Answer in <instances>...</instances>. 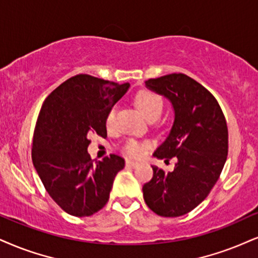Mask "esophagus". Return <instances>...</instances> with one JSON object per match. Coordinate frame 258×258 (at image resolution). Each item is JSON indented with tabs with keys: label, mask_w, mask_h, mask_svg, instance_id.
Segmentation results:
<instances>
[{
	"label": "esophagus",
	"mask_w": 258,
	"mask_h": 258,
	"mask_svg": "<svg viewBox=\"0 0 258 258\" xmlns=\"http://www.w3.org/2000/svg\"><path fill=\"white\" fill-rule=\"evenodd\" d=\"M125 164H126V166H129V167H138L139 166L138 161H133V160H126Z\"/></svg>",
	"instance_id": "esophagus-1"
}]
</instances>
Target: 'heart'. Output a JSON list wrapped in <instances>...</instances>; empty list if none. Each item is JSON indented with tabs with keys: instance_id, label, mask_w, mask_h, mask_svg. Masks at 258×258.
<instances>
[{
	"instance_id": "b5f03b06",
	"label": "heart",
	"mask_w": 258,
	"mask_h": 258,
	"mask_svg": "<svg viewBox=\"0 0 258 258\" xmlns=\"http://www.w3.org/2000/svg\"><path fill=\"white\" fill-rule=\"evenodd\" d=\"M135 103L138 109L141 111V113L148 120L157 119L164 110L163 98L153 91H140L136 94ZM114 122H116V109L112 107V109L109 110V112L106 114V118H105L106 128L112 129ZM147 142L138 141L135 139H128L123 145V152L132 158H139L144 154L145 148L147 147Z\"/></svg>"
}]
</instances>
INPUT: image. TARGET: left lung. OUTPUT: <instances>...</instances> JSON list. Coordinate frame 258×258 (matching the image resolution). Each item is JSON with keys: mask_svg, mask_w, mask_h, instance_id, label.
Segmentation results:
<instances>
[{"mask_svg": "<svg viewBox=\"0 0 258 258\" xmlns=\"http://www.w3.org/2000/svg\"><path fill=\"white\" fill-rule=\"evenodd\" d=\"M146 87L164 95L174 111L173 125L154 157H176L172 172L153 168L142 191L155 214L176 218L191 212L208 196L220 177L228 152V130L220 105L211 92L185 74L149 79Z\"/></svg>", "mask_w": 258, "mask_h": 258, "instance_id": "8db88e82", "label": "left lung"}]
</instances>
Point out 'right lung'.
Wrapping results in <instances>:
<instances>
[{"label": "right lung", "instance_id": "add662e5", "mask_svg": "<svg viewBox=\"0 0 258 258\" xmlns=\"http://www.w3.org/2000/svg\"><path fill=\"white\" fill-rule=\"evenodd\" d=\"M129 86L79 74L59 85L41 106L32 161L47 194L68 214L90 217L109 201L114 177L125 163L111 154L93 164L88 138H106V114Z\"/></svg>", "mask_w": 258, "mask_h": 258}]
</instances>
